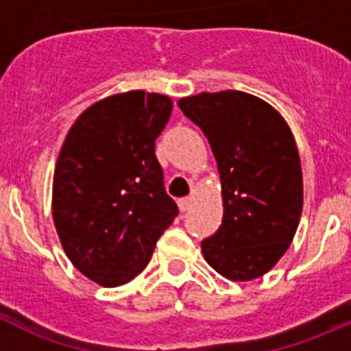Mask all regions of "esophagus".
I'll use <instances>...</instances> for the list:
<instances>
[{"mask_svg": "<svg viewBox=\"0 0 351 351\" xmlns=\"http://www.w3.org/2000/svg\"><path fill=\"white\" fill-rule=\"evenodd\" d=\"M191 206H193V196H186V198L179 199V208H181V212H188Z\"/></svg>", "mask_w": 351, "mask_h": 351, "instance_id": "1", "label": "esophagus"}]
</instances>
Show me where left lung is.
<instances>
[{
  "label": "left lung",
  "instance_id": "obj_1",
  "mask_svg": "<svg viewBox=\"0 0 351 351\" xmlns=\"http://www.w3.org/2000/svg\"><path fill=\"white\" fill-rule=\"evenodd\" d=\"M178 105L208 139L222 181V226L202 241L205 260L232 281L260 278L285 255L302 215L295 138L248 93H202Z\"/></svg>",
  "mask_w": 351,
  "mask_h": 351
}]
</instances>
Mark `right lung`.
Masks as SVG:
<instances>
[{
    "label": "right lung",
    "instance_id": "right-lung-1",
    "mask_svg": "<svg viewBox=\"0 0 351 351\" xmlns=\"http://www.w3.org/2000/svg\"><path fill=\"white\" fill-rule=\"evenodd\" d=\"M170 112V98L156 93L110 96L89 106L63 143L53 179L55 228L70 262L98 285L134 279L178 217L155 155Z\"/></svg>",
    "mask_w": 351,
    "mask_h": 351
}]
</instances>
